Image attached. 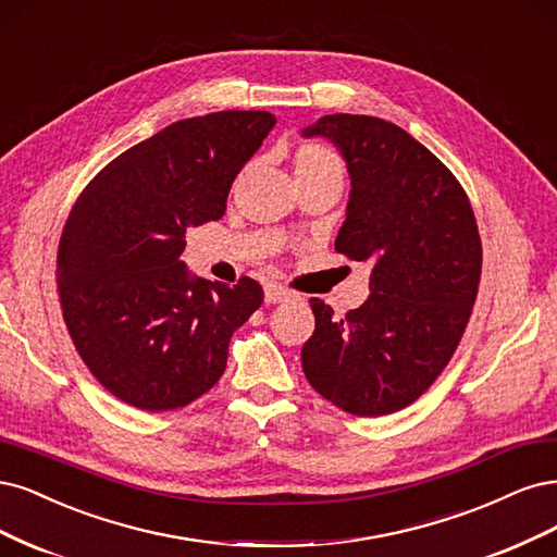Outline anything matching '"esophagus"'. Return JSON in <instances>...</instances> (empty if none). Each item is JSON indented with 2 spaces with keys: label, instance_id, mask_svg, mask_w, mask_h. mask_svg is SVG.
Instances as JSON below:
<instances>
[{
  "label": "esophagus",
  "instance_id": "obj_1",
  "mask_svg": "<svg viewBox=\"0 0 557 557\" xmlns=\"http://www.w3.org/2000/svg\"><path fill=\"white\" fill-rule=\"evenodd\" d=\"M263 298H265V302H284V300L294 298V294H292L289 289H286V286L271 282V284H265V289H263Z\"/></svg>",
  "mask_w": 557,
  "mask_h": 557
}]
</instances>
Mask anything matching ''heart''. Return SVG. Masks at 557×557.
<instances>
[{"mask_svg": "<svg viewBox=\"0 0 557 557\" xmlns=\"http://www.w3.org/2000/svg\"><path fill=\"white\" fill-rule=\"evenodd\" d=\"M294 173L296 181H310L319 175H343L335 152L321 143L308 140L300 143L294 152Z\"/></svg>", "mask_w": 557, "mask_h": 557, "instance_id": "b5f03b06", "label": "heart"}]
</instances>
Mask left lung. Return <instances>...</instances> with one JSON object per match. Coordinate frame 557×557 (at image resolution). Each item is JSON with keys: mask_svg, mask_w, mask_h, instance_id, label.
<instances>
[{"mask_svg": "<svg viewBox=\"0 0 557 557\" xmlns=\"http://www.w3.org/2000/svg\"><path fill=\"white\" fill-rule=\"evenodd\" d=\"M302 136H326L351 175L335 249L372 265L370 296L335 317L310 298L314 333L302 372L354 417H384L430 388L460 343L481 280V238L468 194L398 124L335 113Z\"/></svg>", "mask_w": 557, "mask_h": 557, "instance_id": "obj_1", "label": "left lung"}]
</instances>
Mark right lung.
<instances>
[{"label":"right lung","mask_w":557,"mask_h":557,"mask_svg":"<svg viewBox=\"0 0 557 557\" xmlns=\"http://www.w3.org/2000/svg\"><path fill=\"white\" fill-rule=\"evenodd\" d=\"M273 127L265 111L177 120L103 166L71 208L58 249L62 317L87 370L122 403L177 409L224 374L231 335L263 289L252 277H191L185 231L222 218Z\"/></svg>","instance_id":"right-lung-1"}]
</instances>
